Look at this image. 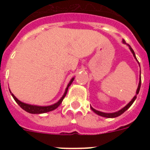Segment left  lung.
Here are the masks:
<instances>
[{"mask_svg": "<svg viewBox=\"0 0 150 150\" xmlns=\"http://www.w3.org/2000/svg\"><path fill=\"white\" fill-rule=\"evenodd\" d=\"M123 43H125V40H123ZM129 48H130V50H131V51H132V53H133V55H134V56L135 59H137V58H136V56H135V54H134V50H132V48L130 46H129ZM140 85H141V78H140V82H139V85H138V88H137V92H136V93H137V95L139 93V91H140ZM137 95H136L134 97V98L132 99V100H131V101H130V103H128V104H127V105L125 106V107L124 108H122V109L120 110V111H118V112H112V113H106V112H100V111L96 110H95V109H94V108H92V107H91V109L92 110H93L94 112H95V113H97V114L99 115V116H104V117H107V118L117 117V116H120V115H121V114H122L123 112H125V111H126L127 110H128V108H129V107H131V106H132V104H133L134 101V100H135V99L137 98Z\"/></svg>", "mask_w": 150, "mask_h": 150, "instance_id": "8db88e82", "label": "left lung"}]
</instances>
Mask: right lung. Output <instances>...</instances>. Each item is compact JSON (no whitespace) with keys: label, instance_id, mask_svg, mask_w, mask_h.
I'll list each match as a JSON object with an SVG mask.
<instances>
[{"label":"right lung","instance_id":"add662e5","mask_svg":"<svg viewBox=\"0 0 150 150\" xmlns=\"http://www.w3.org/2000/svg\"><path fill=\"white\" fill-rule=\"evenodd\" d=\"M74 78H72V79H71V81H70L69 84L67 85V88H66V90H65V92H64V95L62 96V98H61L60 100H59V101L57 102V103H55V104H52V105H50V106H46V107H40V106L30 105V104H25V103H23V102H21L20 100H18V99H17L14 96V95H13V94H12L11 92H10V93H11L12 96H13V98H14V100H16V102L17 104L20 106V107H22L24 110H25L26 112H29V113H33V114L44 113V112H50V111L54 110L56 109L57 107L60 105L61 103H62V100H63V99L64 98V97H65L66 94H67V89H68V87L71 86V83H72V82L74 81Z\"/></svg>","mask_w":150,"mask_h":150}]
</instances>
